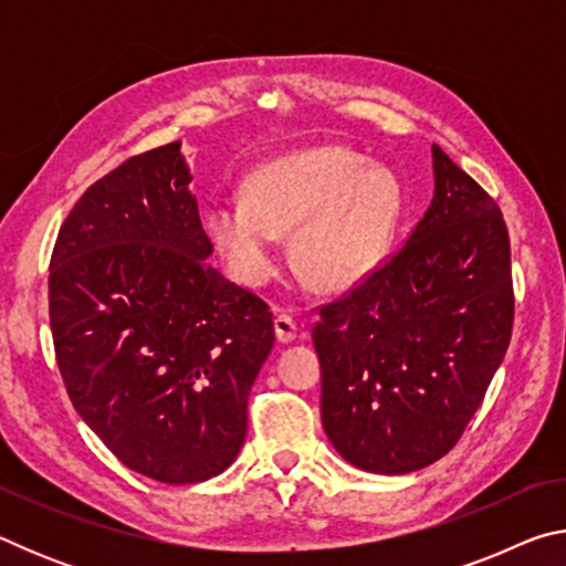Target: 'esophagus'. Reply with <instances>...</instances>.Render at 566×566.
I'll return each instance as SVG.
<instances>
[{
  "mask_svg": "<svg viewBox=\"0 0 566 566\" xmlns=\"http://www.w3.org/2000/svg\"><path fill=\"white\" fill-rule=\"evenodd\" d=\"M274 332H276V339H280L282 344H290L300 337V324H296L290 314H276Z\"/></svg>",
  "mask_w": 566,
  "mask_h": 566,
  "instance_id": "34e87169",
  "label": "esophagus"
}]
</instances>
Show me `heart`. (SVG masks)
I'll return each mask as SVG.
<instances>
[{
	"label": "heart",
	"instance_id": "1",
	"mask_svg": "<svg viewBox=\"0 0 566 566\" xmlns=\"http://www.w3.org/2000/svg\"><path fill=\"white\" fill-rule=\"evenodd\" d=\"M401 219V187L389 169L344 147L306 149L247 179L244 197H222L205 227L237 282L256 286L280 270L282 232L294 260L322 290H347L385 260Z\"/></svg>",
	"mask_w": 566,
	"mask_h": 566
}]
</instances>
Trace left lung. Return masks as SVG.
<instances>
[{
  "label": "left lung",
  "instance_id": "obj_1",
  "mask_svg": "<svg viewBox=\"0 0 566 566\" xmlns=\"http://www.w3.org/2000/svg\"><path fill=\"white\" fill-rule=\"evenodd\" d=\"M434 197L399 252L319 306L322 424L349 464L407 474L464 434L510 347V234L494 199L432 145Z\"/></svg>",
  "mask_w": 566,
  "mask_h": 566
}]
</instances>
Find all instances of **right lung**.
I'll use <instances>...</instances> for the list:
<instances>
[{"mask_svg":"<svg viewBox=\"0 0 566 566\" xmlns=\"http://www.w3.org/2000/svg\"><path fill=\"white\" fill-rule=\"evenodd\" d=\"M179 142L84 191L50 262V324L74 409L132 472L212 479L247 437L274 344L266 302L207 262L212 242Z\"/></svg>","mask_w":566,"mask_h":566,"instance_id":"obj_1","label":"right lung"}]
</instances>
